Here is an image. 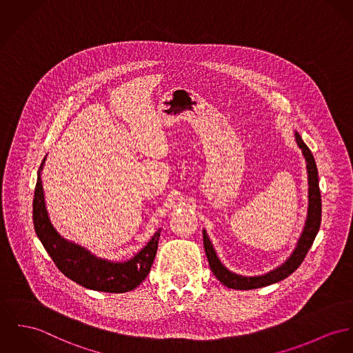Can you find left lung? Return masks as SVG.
Here are the masks:
<instances>
[{"instance_id":"obj_1","label":"left lung","mask_w":353,"mask_h":353,"mask_svg":"<svg viewBox=\"0 0 353 353\" xmlns=\"http://www.w3.org/2000/svg\"><path fill=\"white\" fill-rule=\"evenodd\" d=\"M296 141L299 149L302 150V154L306 160V169H307V184H309V207H307V216L305 221L303 231L299 236L297 247L294 248L293 254L289 256V259L276 268L275 270L268 272L265 275L259 276H242L235 272H230L217 258L216 252L214 250V245L211 243L205 230L203 231V242L207 254V259L210 263V268L214 272L217 279L230 289L236 290H251L258 289L263 286H269L275 282H279L285 278H288L290 274L296 272L305 259L309 248L314 242V238L320 230L321 224V193L319 187V170L316 166L314 157L310 152V149L305 145L299 133H296Z\"/></svg>"}]
</instances>
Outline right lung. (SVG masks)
Returning <instances> with one entry per match:
<instances>
[{
	"instance_id": "1",
	"label": "right lung",
	"mask_w": 353,
	"mask_h": 353,
	"mask_svg": "<svg viewBox=\"0 0 353 353\" xmlns=\"http://www.w3.org/2000/svg\"><path fill=\"white\" fill-rule=\"evenodd\" d=\"M44 161L40 165L34 188L33 224L36 235L52 258L57 269L74 282L91 290L126 293L136 289L150 272L157 252L161 230H159L149 243L126 262L101 259L79 244L68 242L54 230L46 208L44 190L40 177V170L43 169Z\"/></svg>"
}]
</instances>
